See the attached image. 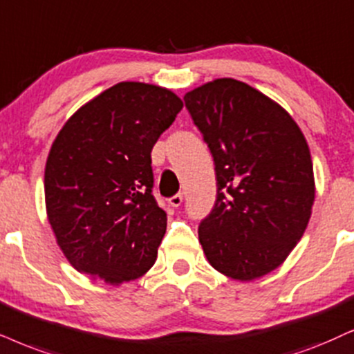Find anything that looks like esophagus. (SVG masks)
<instances>
[{
	"label": "esophagus",
	"instance_id": "esophagus-1",
	"mask_svg": "<svg viewBox=\"0 0 354 354\" xmlns=\"http://www.w3.org/2000/svg\"><path fill=\"white\" fill-rule=\"evenodd\" d=\"M168 203H169V205H173V207H178V205H181V203H183V194L171 196V198L168 199Z\"/></svg>",
	"mask_w": 354,
	"mask_h": 354
}]
</instances>
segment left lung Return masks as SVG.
<instances>
[{
	"label": "left lung",
	"mask_w": 354,
	"mask_h": 354,
	"mask_svg": "<svg viewBox=\"0 0 354 354\" xmlns=\"http://www.w3.org/2000/svg\"><path fill=\"white\" fill-rule=\"evenodd\" d=\"M185 104L216 165L217 199L199 241L222 274L252 281L276 270L306 230L314 168L292 118L239 80H214Z\"/></svg>",
	"instance_id": "8db88e82"
}]
</instances>
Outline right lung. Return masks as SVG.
<instances>
[{
  "label": "right lung",
  "instance_id": "1",
  "mask_svg": "<svg viewBox=\"0 0 354 354\" xmlns=\"http://www.w3.org/2000/svg\"><path fill=\"white\" fill-rule=\"evenodd\" d=\"M181 107L169 89L122 82L58 132L46 165V204L75 270L120 284L153 266L167 214L151 192L150 153Z\"/></svg>",
  "mask_w": 354,
  "mask_h": 354
}]
</instances>
